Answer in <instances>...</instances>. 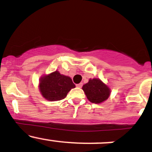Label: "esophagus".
I'll list each match as a JSON object with an SVG mask.
<instances>
[{
	"label": "esophagus",
	"mask_w": 152,
	"mask_h": 152,
	"mask_svg": "<svg viewBox=\"0 0 152 152\" xmlns=\"http://www.w3.org/2000/svg\"><path fill=\"white\" fill-rule=\"evenodd\" d=\"M76 87H82V83L78 84V85H76Z\"/></svg>",
	"instance_id": "obj_1"
}]
</instances>
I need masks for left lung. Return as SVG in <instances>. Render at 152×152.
Returning a JSON list of instances; mask_svg holds the SVG:
<instances>
[{
    "label": "left lung",
    "instance_id": "left-lung-1",
    "mask_svg": "<svg viewBox=\"0 0 152 152\" xmlns=\"http://www.w3.org/2000/svg\"><path fill=\"white\" fill-rule=\"evenodd\" d=\"M82 90L87 99L95 104L102 103L110 95V89L99 79H90L87 84L83 85Z\"/></svg>",
    "mask_w": 152,
    "mask_h": 152
}]
</instances>
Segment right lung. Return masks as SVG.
I'll use <instances>...</instances> for the list:
<instances>
[{
  "label": "right lung",
  "instance_id": "add662e5",
  "mask_svg": "<svg viewBox=\"0 0 152 152\" xmlns=\"http://www.w3.org/2000/svg\"><path fill=\"white\" fill-rule=\"evenodd\" d=\"M76 87L69 76L60 74L58 70L42 76L39 89L44 99L50 102L64 99L71 89Z\"/></svg>",
  "mask_w": 152,
  "mask_h": 152
}]
</instances>
